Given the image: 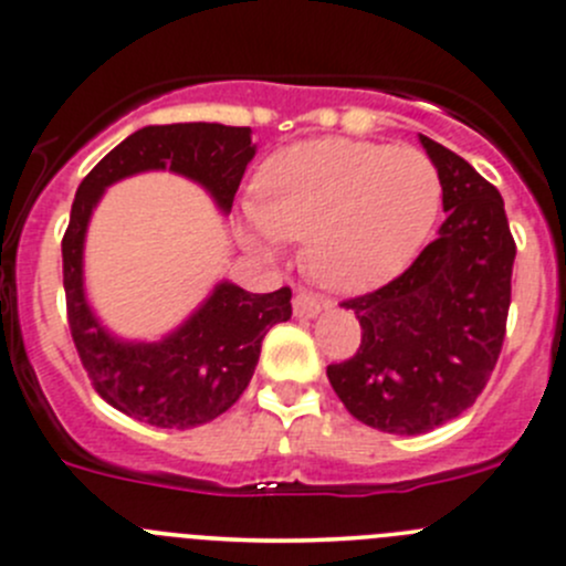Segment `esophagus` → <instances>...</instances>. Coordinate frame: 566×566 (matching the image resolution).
Returning a JSON list of instances; mask_svg holds the SVG:
<instances>
[{
	"instance_id": "obj_1",
	"label": "esophagus",
	"mask_w": 566,
	"mask_h": 566,
	"mask_svg": "<svg viewBox=\"0 0 566 566\" xmlns=\"http://www.w3.org/2000/svg\"><path fill=\"white\" fill-rule=\"evenodd\" d=\"M323 306H328V304H325L323 298H317L315 293H304V290H301V293H295V298H293V310L298 317H317L319 312H323Z\"/></svg>"
}]
</instances>
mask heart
<instances>
[{
	"instance_id": "heart-1",
	"label": "heart",
	"mask_w": 566,
	"mask_h": 566,
	"mask_svg": "<svg viewBox=\"0 0 566 566\" xmlns=\"http://www.w3.org/2000/svg\"><path fill=\"white\" fill-rule=\"evenodd\" d=\"M436 164L413 147L328 136L273 153L243 205L247 241L276 254L304 241V265L336 293H361L397 276L441 213Z\"/></svg>"
}]
</instances>
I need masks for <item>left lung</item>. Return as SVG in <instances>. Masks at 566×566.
<instances>
[{"label": "left lung", "instance_id": "1", "mask_svg": "<svg viewBox=\"0 0 566 566\" xmlns=\"http://www.w3.org/2000/svg\"><path fill=\"white\" fill-rule=\"evenodd\" d=\"M419 139L441 175L447 221L408 271L342 301L361 323V345L328 367L345 408L394 436L430 432L476 402L504 345L517 251L499 188Z\"/></svg>", "mask_w": 566, "mask_h": 566}]
</instances>
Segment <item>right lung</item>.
I'll list each match as a JSON object with an SVG mask.
<instances>
[{"label":"right lung","mask_w":566,"mask_h":566,"mask_svg":"<svg viewBox=\"0 0 566 566\" xmlns=\"http://www.w3.org/2000/svg\"><path fill=\"white\" fill-rule=\"evenodd\" d=\"M256 147L251 128L219 123L147 125L119 142L78 186L62 238L67 325L95 391L119 413L164 430L213 421L247 391L268 331L293 315L290 287L249 293L219 282L180 328L158 342L117 339L84 295V238L104 191L123 177L169 169L199 182L230 213Z\"/></svg>","instance_id":"1"}]
</instances>
